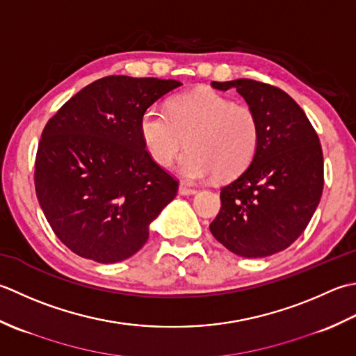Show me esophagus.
Returning a JSON list of instances; mask_svg holds the SVG:
<instances>
[{"instance_id":"obj_1","label":"esophagus","mask_w":356,"mask_h":356,"mask_svg":"<svg viewBox=\"0 0 356 356\" xmlns=\"http://www.w3.org/2000/svg\"><path fill=\"white\" fill-rule=\"evenodd\" d=\"M178 192H179V195H195V193H197V191H195V188H192V187H187V186H186V184H183V183L179 184V187H178Z\"/></svg>"}]
</instances>
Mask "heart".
Returning <instances> with one entry per match:
<instances>
[{"label": "heart", "mask_w": 356, "mask_h": 356, "mask_svg": "<svg viewBox=\"0 0 356 356\" xmlns=\"http://www.w3.org/2000/svg\"><path fill=\"white\" fill-rule=\"evenodd\" d=\"M140 136L149 158L169 168L186 144L178 169L186 179L241 173L259 146V121L249 106L234 104L213 90L187 92L169 101L168 112L150 106L140 118Z\"/></svg>", "instance_id": "obj_1"}]
</instances>
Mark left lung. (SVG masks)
<instances>
[{
  "instance_id": "left-lung-1",
  "label": "left lung",
  "mask_w": 356,
  "mask_h": 356,
  "mask_svg": "<svg viewBox=\"0 0 356 356\" xmlns=\"http://www.w3.org/2000/svg\"><path fill=\"white\" fill-rule=\"evenodd\" d=\"M236 89L259 121V146L248 169L221 188L210 232L244 258L287 249L314 216L324 186L323 150L302 108L278 87L253 81L212 83Z\"/></svg>"
}]
</instances>
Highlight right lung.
Here are the masks:
<instances>
[{"mask_svg": "<svg viewBox=\"0 0 356 356\" xmlns=\"http://www.w3.org/2000/svg\"><path fill=\"white\" fill-rule=\"evenodd\" d=\"M175 79L112 75L72 97L42 130L35 191L60 241L111 264L149 239V226L175 198L178 181L149 158L140 136L147 107Z\"/></svg>", "mask_w": 356, "mask_h": 356, "instance_id": "add662e5", "label": "right lung"}]
</instances>
